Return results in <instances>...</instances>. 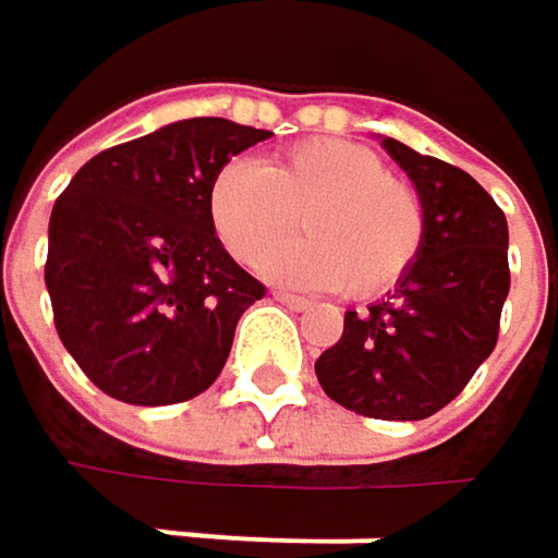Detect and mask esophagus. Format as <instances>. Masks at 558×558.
Wrapping results in <instances>:
<instances>
[{"instance_id":"34e87169","label":"esophagus","mask_w":558,"mask_h":558,"mask_svg":"<svg viewBox=\"0 0 558 558\" xmlns=\"http://www.w3.org/2000/svg\"><path fill=\"white\" fill-rule=\"evenodd\" d=\"M275 300L283 303L287 310H310V300L306 296H296V293H287V290H275Z\"/></svg>"}]
</instances>
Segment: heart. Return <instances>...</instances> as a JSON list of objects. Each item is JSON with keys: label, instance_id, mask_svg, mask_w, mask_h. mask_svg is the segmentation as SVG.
<instances>
[{"label": "heart", "instance_id": "heart-1", "mask_svg": "<svg viewBox=\"0 0 558 558\" xmlns=\"http://www.w3.org/2000/svg\"><path fill=\"white\" fill-rule=\"evenodd\" d=\"M296 216L306 232L265 258V275L290 287L378 296L407 278L426 239L416 186L352 142H296L262 168L232 161L209 180L206 219L239 265H258Z\"/></svg>", "mask_w": 558, "mask_h": 558}]
</instances>
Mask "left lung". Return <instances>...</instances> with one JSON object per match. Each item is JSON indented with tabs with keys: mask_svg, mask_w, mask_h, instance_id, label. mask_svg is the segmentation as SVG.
<instances>
[{
	"mask_svg": "<svg viewBox=\"0 0 558 558\" xmlns=\"http://www.w3.org/2000/svg\"><path fill=\"white\" fill-rule=\"evenodd\" d=\"M426 209L416 265L388 300L349 310L342 336L316 359L323 390L375 420H426L456 400L498 345L510 290L507 219L462 168L385 138Z\"/></svg>",
	"mask_w": 558,
	"mask_h": 558,
	"instance_id": "8db88e82",
	"label": "left lung"
}]
</instances>
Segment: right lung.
Returning a JSON list of instances; mask_svg holds the SVG:
<instances>
[{
    "label": "right lung",
    "mask_w": 558,
    "mask_h": 558,
    "mask_svg": "<svg viewBox=\"0 0 558 558\" xmlns=\"http://www.w3.org/2000/svg\"><path fill=\"white\" fill-rule=\"evenodd\" d=\"M268 135L183 119L99 151L57 196L45 262L57 336L102 393L165 407L219 378L265 283L216 239L206 190Z\"/></svg>",
    "instance_id": "add662e5"
}]
</instances>
